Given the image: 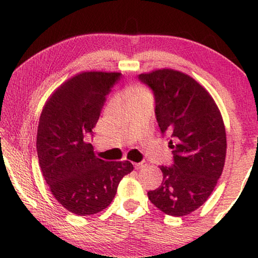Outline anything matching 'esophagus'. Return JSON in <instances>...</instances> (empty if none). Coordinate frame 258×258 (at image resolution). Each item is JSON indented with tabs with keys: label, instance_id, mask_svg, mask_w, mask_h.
Masks as SVG:
<instances>
[{
	"label": "esophagus",
	"instance_id": "obj_1",
	"mask_svg": "<svg viewBox=\"0 0 258 258\" xmlns=\"http://www.w3.org/2000/svg\"><path fill=\"white\" fill-rule=\"evenodd\" d=\"M146 166H147V162L142 161V162H140V163H137V164H136V169H137V170H140V169H144V167H146Z\"/></svg>",
	"mask_w": 258,
	"mask_h": 258
}]
</instances>
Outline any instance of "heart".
<instances>
[{"label": "heart", "instance_id": "obj_1", "mask_svg": "<svg viewBox=\"0 0 258 258\" xmlns=\"http://www.w3.org/2000/svg\"><path fill=\"white\" fill-rule=\"evenodd\" d=\"M146 94H148V93H147L145 88H142L141 86L136 85V86H130L128 88H126V91L124 93V97L126 101L131 102V101L138 99V97L146 95Z\"/></svg>", "mask_w": 258, "mask_h": 258}]
</instances>
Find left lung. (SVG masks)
<instances>
[{
	"instance_id": "1",
	"label": "left lung",
	"mask_w": 258,
	"mask_h": 258,
	"mask_svg": "<svg viewBox=\"0 0 258 258\" xmlns=\"http://www.w3.org/2000/svg\"><path fill=\"white\" fill-rule=\"evenodd\" d=\"M153 89L155 113L167 134L173 164L161 166L163 181L148 199L166 215H189L207 201L222 175L226 132L217 104L203 86L186 73L162 69L139 75Z\"/></svg>"
}]
</instances>
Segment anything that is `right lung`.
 <instances>
[{
    "mask_svg": "<svg viewBox=\"0 0 258 258\" xmlns=\"http://www.w3.org/2000/svg\"><path fill=\"white\" fill-rule=\"evenodd\" d=\"M119 72H81L51 94L41 112L36 151L44 180L65 209L89 216L112 202L132 163L96 157L86 134L93 132Z\"/></svg>",
    "mask_w": 258,
    "mask_h": 258,
    "instance_id": "obj_1",
    "label": "right lung"
}]
</instances>
